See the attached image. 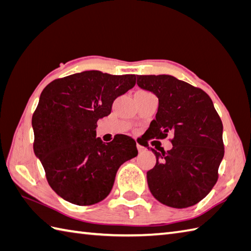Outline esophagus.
I'll return each instance as SVG.
<instances>
[{
  "label": "esophagus",
  "mask_w": 251,
  "mask_h": 251,
  "mask_svg": "<svg viewBox=\"0 0 251 251\" xmlns=\"http://www.w3.org/2000/svg\"><path fill=\"white\" fill-rule=\"evenodd\" d=\"M137 148H138V151H139V153H142V152H145V151H146V148H145V147H142V146H140L139 143H137Z\"/></svg>",
  "instance_id": "esophagus-1"
}]
</instances>
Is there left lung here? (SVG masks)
<instances>
[{
	"label": "left lung",
	"mask_w": 251,
	"mask_h": 251,
	"mask_svg": "<svg viewBox=\"0 0 251 251\" xmlns=\"http://www.w3.org/2000/svg\"><path fill=\"white\" fill-rule=\"evenodd\" d=\"M137 85L158 98L155 120L147 130L148 139L174 136L172 150L159 153L151 148L156 164L147 173L149 189L166 206H193L218 180L225 156L220 116L204 90L175 76L137 75Z\"/></svg>",
	"instance_id": "1"
}]
</instances>
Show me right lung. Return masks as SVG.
I'll return each mask as SVG.
<instances>
[{"mask_svg": "<svg viewBox=\"0 0 251 251\" xmlns=\"http://www.w3.org/2000/svg\"><path fill=\"white\" fill-rule=\"evenodd\" d=\"M135 74L84 71L50 83L32 116L33 150L56 193L78 206L97 204L110 194L122 164L138 155L126 135L111 142L96 138L98 120L113 101L135 86Z\"/></svg>", "mask_w": 251, "mask_h": 251, "instance_id": "1", "label": "right lung"}]
</instances>
